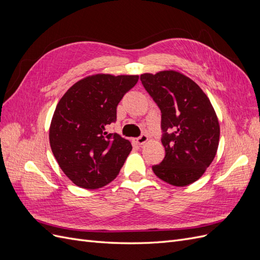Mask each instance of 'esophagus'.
Returning a JSON list of instances; mask_svg holds the SVG:
<instances>
[{
  "mask_svg": "<svg viewBox=\"0 0 260 260\" xmlns=\"http://www.w3.org/2000/svg\"><path fill=\"white\" fill-rule=\"evenodd\" d=\"M147 140H148V137H147L146 135H141L139 138L136 139V142H137V144H139V145H143Z\"/></svg>",
  "mask_w": 260,
  "mask_h": 260,
  "instance_id": "34e87169",
  "label": "esophagus"
}]
</instances>
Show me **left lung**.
Masks as SVG:
<instances>
[{"instance_id": "8db88e82", "label": "left lung", "mask_w": 260, "mask_h": 260, "mask_svg": "<svg viewBox=\"0 0 260 260\" xmlns=\"http://www.w3.org/2000/svg\"><path fill=\"white\" fill-rule=\"evenodd\" d=\"M140 80L161 113L165 158L152 167L154 174L176 186L195 182L214 160L219 144V122L209 99L174 70L143 74Z\"/></svg>"}]
</instances>
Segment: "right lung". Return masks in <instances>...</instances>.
Segmentation results:
<instances>
[{
	"mask_svg": "<svg viewBox=\"0 0 260 260\" xmlns=\"http://www.w3.org/2000/svg\"><path fill=\"white\" fill-rule=\"evenodd\" d=\"M139 76L95 75L78 81L60 99L50 128V144L59 167L83 188L103 187L118 176L132 146L106 131L117 106Z\"/></svg>",
	"mask_w": 260,
	"mask_h": 260,
	"instance_id": "add662e5",
	"label": "right lung"
}]
</instances>
